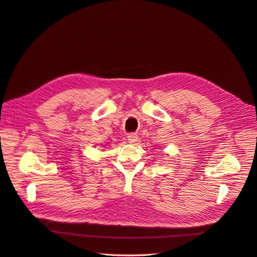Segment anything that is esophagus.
I'll use <instances>...</instances> for the list:
<instances>
[{
	"label": "esophagus",
	"instance_id": "esophagus-1",
	"mask_svg": "<svg viewBox=\"0 0 257 257\" xmlns=\"http://www.w3.org/2000/svg\"><path fill=\"white\" fill-rule=\"evenodd\" d=\"M137 139H138V136L137 134H134V133H132L127 136V141L130 144H134L135 142H137Z\"/></svg>",
	"mask_w": 257,
	"mask_h": 257
}]
</instances>
